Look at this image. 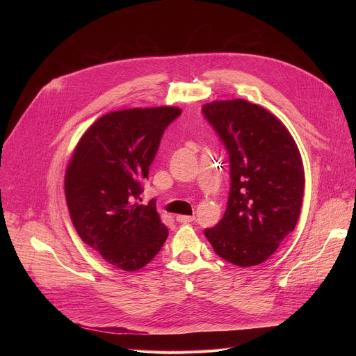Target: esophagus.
I'll list each match as a JSON object with an SVG mask.
<instances>
[{"label": "esophagus", "mask_w": 356, "mask_h": 356, "mask_svg": "<svg viewBox=\"0 0 356 356\" xmlns=\"http://www.w3.org/2000/svg\"><path fill=\"white\" fill-rule=\"evenodd\" d=\"M176 221H177V222H181V224L191 222V221H194V216H177V217H176Z\"/></svg>", "instance_id": "esophagus-1"}]
</instances>
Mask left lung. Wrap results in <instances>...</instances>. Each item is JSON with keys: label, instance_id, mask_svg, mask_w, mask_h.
<instances>
[{"label": "left lung", "instance_id": "8db88e82", "mask_svg": "<svg viewBox=\"0 0 356 356\" xmlns=\"http://www.w3.org/2000/svg\"><path fill=\"white\" fill-rule=\"evenodd\" d=\"M229 155L231 190L222 220L204 235L236 266L269 259L294 229L304 195L298 147L283 122L261 106L235 98L202 106Z\"/></svg>", "mask_w": 356, "mask_h": 356}]
</instances>
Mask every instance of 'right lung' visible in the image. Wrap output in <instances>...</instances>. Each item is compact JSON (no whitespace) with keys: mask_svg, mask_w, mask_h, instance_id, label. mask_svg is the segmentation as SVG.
I'll return each mask as SVG.
<instances>
[{"mask_svg":"<svg viewBox=\"0 0 356 356\" xmlns=\"http://www.w3.org/2000/svg\"><path fill=\"white\" fill-rule=\"evenodd\" d=\"M177 107L129 108L98 118L80 138L65 175L72 222L86 245L127 272L154 259L168 238L154 201L142 193L163 131Z\"/></svg>","mask_w":356,"mask_h":356,"instance_id":"1","label":"right lung"}]
</instances>
